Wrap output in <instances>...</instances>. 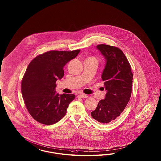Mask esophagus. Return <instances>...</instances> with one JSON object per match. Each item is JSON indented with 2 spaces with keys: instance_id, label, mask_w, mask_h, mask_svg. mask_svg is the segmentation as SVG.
<instances>
[{
  "instance_id": "obj_1",
  "label": "esophagus",
  "mask_w": 161,
  "mask_h": 161,
  "mask_svg": "<svg viewBox=\"0 0 161 161\" xmlns=\"http://www.w3.org/2000/svg\"><path fill=\"white\" fill-rule=\"evenodd\" d=\"M78 97H81V98H87L88 97L87 95H86V94H83V93H81V94H80L79 95H78Z\"/></svg>"
}]
</instances>
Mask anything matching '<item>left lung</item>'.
<instances>
[{"instance_id":"obj_1","label":"left lung","mask_w":161,"mask_h":161,"mask_svg":"<svg viewBox=\"0 0 161 161\" xmlns=\"http://www.w3.org/2000/svg\"><path fill=\"white\" fill-rule=\"evenodd\" d=\"M97 48L107 61L101 78L107 93L91 114L98 122L108 123L120 115L130 100L133 73L120 49L106 44H100Z\"/></svg>"}]
</instances>
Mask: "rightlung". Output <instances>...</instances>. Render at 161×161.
Returning a JSON list of instances; mask_svg holds the SVG:
<instances>
[{
    "label": "right lung",
    "mask_w": 161,
    "mask_h": 161,
    "mask_svg": "<svg viewBox=\"0 0 161 161\" xmlns=\"http://www.w3.org/2000/svg\"><path fill=\"white\" fill-rule=\"evenodd\" d=\"M80 51H49L39 54L29 64L22 80L21 92L26 107L36 121L51 125L65 115L75 96L55 94V83L63 77L65 65Z\"/></svg>",
    "instance_id": "right-lung-1"
}]
</instances>
